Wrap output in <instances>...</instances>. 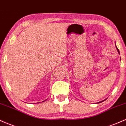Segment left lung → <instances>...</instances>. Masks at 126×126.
Returning <instances> with one entry per match:
<instances>
[{
    "instance_id": "8db88e82",
    "label": "left lung",
    "mask_w": 126,
    "mask_h": 126,
    "mask_svg": "<svg viewBox=\"0 0 126 126\" xmlns=\"http://www.w3.org/2000/svg\"><path fill=\"white\" fill-rule=\"evenodd\" d=\"M115 47H116V48H117V51H118V53H119V54H120V51H119V49H118V48H117V46H116V45H115ZM105 100H106V99H105ZM105 100H103V101H101V102H98V103H101V102H103V101H105Z\"/></svg>"
}]
</instances>
